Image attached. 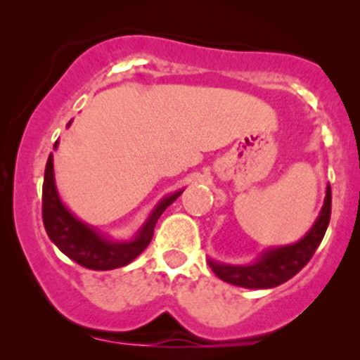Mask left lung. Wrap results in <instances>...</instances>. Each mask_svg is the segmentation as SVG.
Segmentation results:
<instances>
[{"mask_svg":"<svg viewBox=\"0 0 360 360\" xmlns=\"http://www.w3.org/2000/svg\"><path fill=\"white\" fill-rule=\"evenodd\" d=\"M332 213V189L326 188L325 205L321 208L320 217L313 225V229L301 238L300 242L288 247L269 250L252 266H225L208 260L210 267L214 274L225 283L233 286L250 288V289H267L276 288L286 283L292 276H296L309 262L315 250L323 240L326 226Z\"/></svg>","mask_w":360,"mask_h":360,"instance_id":"8db88e82","label":"left lung"}]
</instances>
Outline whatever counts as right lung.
I'll use <instances>...</instances> for the list:
<instances>
[{
	"label": "right lung",
	"instance_id": "obj_1",
	"mask_svg": "<svg viewBox=\"0 0 360 360\" xmlns=\"http://www.w3.org/2000/svg\"><path fill=\"white\" fill-rule=\"evenodd\" d=\"M183 191H177L167 196L154 213L150 214L143 229L131 242H110L91 230L88 225L72 217L64 205L60 203L53 183V159L49 155L45 166L44 186H42V220L49 238L64 252L69 259L77 262L86 269L110 271L130 264L139 257L146 247L150 243L154 235L155 223L169 205L174 203Z\"/></svg>",
	"mask_w": 360,
	"mask_h": 360
}]
</instances>
